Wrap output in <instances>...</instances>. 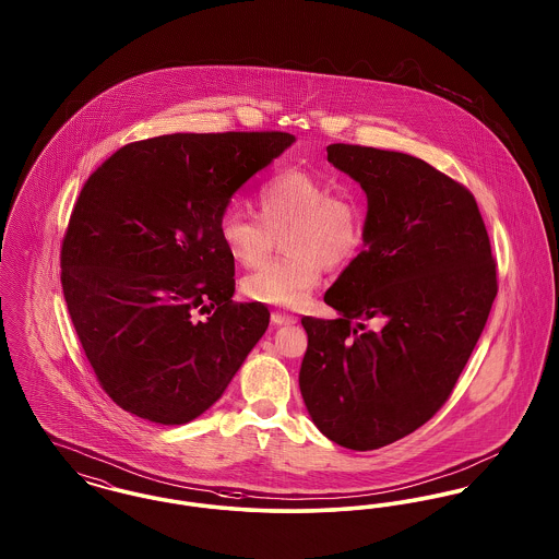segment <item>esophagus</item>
<instances>
[{"label": "esophagus", "instance_id": "34e87169", "mask_svg": "<svg viewBox=\"0 0 559 559\" xmlns=\"http://www.w3.org/2000/svg\"><path fill=\"white\" fill-rule=\"evenodd\" d=\"M295 317L292 314H283V312H272V322L274 324H293L295 322Z\"/></svg>", "mask_w": 559, "mask_h": 559}]
</instances>
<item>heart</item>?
I'll use <instances>...</instances> for the list:
<instances>
[{"label":"heart","mask_w":559,"mask_h":559,"mask_svg":"<svg viewBox=\"0 0 559 559\" xmlns=\"http://www.w3.org/2000/svg\"><path fill=\"white\" fill-rule=\"evenodd\" d=\"M258 215L228 205L217 217L224 249L240 266L266 262L276 237L289 253L245 276L242 292L270 306H299L317 289L322 267L352 264L367 240V213L358 199L335 194L304 169H283L255 190Z\"/></svg>","instance_id":"heart-1"}]
</instances>
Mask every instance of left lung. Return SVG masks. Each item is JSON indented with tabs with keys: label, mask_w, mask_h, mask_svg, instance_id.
I'll return each mask as SVG.
<instances>
[{
	"label": "left lung",
	"mask_w": 559,
	"mask_h": 559,
	"mask_svg": "<svg viewBox=\"0 0 559 559\" xmlns=\"http://www.w3.org/2000/svg\"><path fill=\"white\" fill-rule=\"evenodd\" d=\"M326 159L367 192V247L324 293L342 319H301L299 390L329 440L374 451L451 396L499 292L497 262L474 194L426 160L358 144H329Z\"/></svg>",
	"instance_id": "8db88e82"
}]
</instances>
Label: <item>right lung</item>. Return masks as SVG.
<instances>
[{"mask_svg": "<svg viewBox=\"0 0 559 559\" xmlns=\"http://www.w3.org/2000/svg\"><path fill=\"white\" fill-rule=\"evenodd\" d=\"M293 140L157 135L121 146L85 180L60 283L96 379L123 411L160 426L197 419L266 333L264 304L233 301L235 258L217 217Z\"/></svg>", "mask_w": 559, "mask_h": 559, "instance_id": "1", "label": "right lung"}]
</instances>
